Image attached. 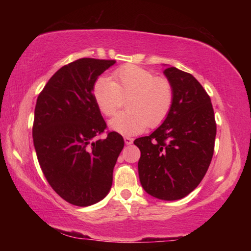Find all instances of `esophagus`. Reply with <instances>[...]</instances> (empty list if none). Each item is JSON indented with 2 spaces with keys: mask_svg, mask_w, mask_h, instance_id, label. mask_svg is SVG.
I'll use <instances>...</instances> for the list:
<instances>
[{
  "mask_svg": "<svg viewBox=\"0 0 251 251\" xmlns=\"http://www.w3.org/2000/svg\"><path fill=\"white\" fill-rule=\"evenodd\" d=\"M124 141H125L126 145H130V144H133L134 139L131 138V137H128V136H126V137H124Z\"/></svg>",
  "mask_w": 251,
  "mask_h": 251,
  "instance_id": "obj_1",
  "label": "esophagus"
}]
</instances>
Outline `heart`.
<instances>
[{
    "label": "heart",
    "instance_id": "heart-1",
    "mask_svg": "<svg viewBox=\"0 0 251 251\" xmlns=\"http://www.w3.org/2000/svg\"><path fill=\"white\" fill-rule=\"evenodd\" d=\"M97 78L93 85V99L106 116H112L124 99L128 112L109 121V128L125 136L142 133L148 126L157 127L166 120L174 103L172 84L152 72L137 65H125L112 75Z\"/></svg>",
    "mask_w": 251,
    "mask_h": 251
}]
</instances>
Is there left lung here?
<instances>
[{
  "label": "left lung",
  "instance_id": "obj_1",
  "mask_svg": "<svg viewBox=\"0 0 251 251\" xmlns=\"http://www.w3.org/2000/svg\"><path fill=\"white\" fill-rule=\"evenodd\" d=\"M164 74L174 91L171 113L158 128L134 144L141 151L138 175L145 192L161 201H177L206 175L217 128L210 97L201 83L176 67H167Z\"/></svg>",
  "mask_w": 251,
  "mask_h": 251
}]
</instances>
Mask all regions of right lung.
Returning a JSON list of instances; mask_svg holds the SVG:
<instances>
[{
    "label": "right lung",
    "instance_id": "right-lung-1",
    "mask_svg": "<svg viewBox=\"0 0 251 251\" xmlns=\"http://www.w3.org/2000/svg\"><path fill=\"white\" fill-rule=\"evenodd\" d=\"M114 59L79 58L63 66L40 93L33 123V142L46 180L72 205L100 201L113 184V169L124 139L106 129L93 99V85Z\"/></svg>",
    "mask_w": 251,
    "mask_h": 251
}]
</instances>
